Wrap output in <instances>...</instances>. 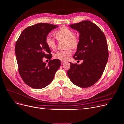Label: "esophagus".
<instances>
[{"label":"esophagus","mask_w":124,"mask_h":124,"mask_svg":"<svg viewBox=\"0 0 124 124\" xmlns=\"http://www.w3.org/2000/svg\"><path fill=\"white\" fill-rule=\"evenodd\" d=\"M65 63V62H63V61H62V62H61V63H62V65H63V64H64Z\"/></svg>","instance_id":"obj_1"}]
</instances>
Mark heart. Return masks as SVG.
<instances>
[{"label":"heart","mask_w":124,"mask_h":124,"mask_svg":"<svg viewBox=\"0 0 124 124\" xmlns=\"http://www.w3.org/2000/svg\"><path fill=\"white\" fill-rule=\"evenodd\" d=\"M54 35L58 41H65V47H70L72 49L76 48L78 45V40L75 36L74 32L69 28L62 27L54 33ZM46 43L50 49L54 50L56 47L55 41L50 35H47L46 38ZM71 55V51L70 49L64 51H58L54 54V57L62 61H66Z\"/></svg>","instance_id":"1"}]
</instances>
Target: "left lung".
<instances>
[{"label": "left lung", "mask_w": 124, "mask_h": 124, "mask_svg": "<svg viewBox=\"0 0 124 124\" xmlns=\"http://www.w3.org/2000/svg\"><path fill=\"white\" fill-rule=\"evenodd\" d=\"M69 26L80 33L77 51L73 57L83 62L81 65L70 62L67 74L74 85L89 87L100 79L107 63L108 50L106 36L98 26L89 21Z\"/></svg>", "instance_id": "1"}]
</instances>
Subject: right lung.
<instances>
[{
	"instance_id": "add662e5",
	"label": "right lung",
	"mask_w": 124,
	"mask_h": 124,
	"mask_svg": "<svg viewBox=\"0 0 124 124\" xmlns=\"http://www.w3.org/2000/svg\"><path fill=\"white\" fill-rule=\"evenodd\" d=\"M58 26L39 23L29 26L22 31L16 44L18 72L25 83L30 87L41 89L50 84L61 65L58 59L51 60L50 48L46 38ZM50 59L48 64L43 58Z\"/></svg>"
}]
</instances>
